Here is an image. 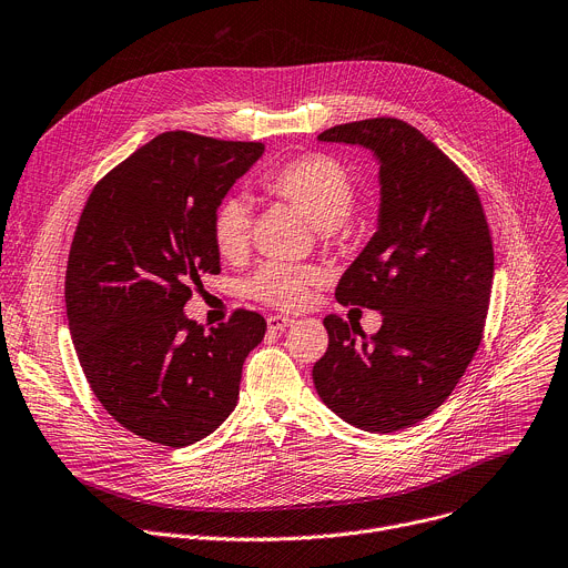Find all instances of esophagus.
<instances>
[{
	"instance_id": "esophagus-1",
	"label": "esophagus",
	"mask_w": 568,
	"mask_h": 568,
	"mask_svg": "<svg viewBox=\"0 0 568 568\" xmlns=\"http://www.w3.org/2000/svg\"><path fill=\"white\" fill-rule=\"evenodd\" d=\"M292 324H294V320L287 317V315H272V317H267L270 331H285V328L292 326Z\"/></svg>"
}]
</instances>
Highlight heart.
I'll return each mask as SVG.
<instances>
[{
	"label": "heart",
	"mask_w": 568,
	"mask_h": 568,
	"mask_svg": "<svg viewBox=\"0 0 568 568\" xmlns=\"http://www.w3.org/2000/svg\"><path fill=\"white\" fill-rule=\"evenodd\" d=\"M270 194L304 212L322 235H333L354 210L356 184L349 171L324 153L296 155L262 178ZM210 235L221 257L240 260L251 242V205L244 196L221 199L210 216ZM313 264L264 262L246 281V294L274 308H298L320 281Z\"/></svg>",
	"instance_id": "b5f03b06"
}]
</instances>
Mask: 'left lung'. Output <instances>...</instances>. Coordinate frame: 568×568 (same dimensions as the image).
<instances>
[{
	"label": "left lung",
	"mask_w": 568,
	"mask_h": 568,
	"mask_svg": "<svg viewBox=\"0 0 568 568\" xmlns=\"http://www.w3.org/2000/svg\"><path fill=\"white\" fill-rule=\"evenodd\" d=\"M379 160V229L339 278L335 298L384 315L365 335L326 315L328 349L313 367L322 402L365 432L418 425L455 390L484 335L494 240L473 180L413 125L382 116L317 136Z\"/></svg>",
	"instance_id": "obj_1"
}]
</instances>
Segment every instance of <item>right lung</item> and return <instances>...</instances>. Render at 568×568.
I'll use <instances>...</instances> for the list:
<instances>
[{"label":"right lung","mask_w":568,"mask_h":568,"mask_svg":"<svg viewBox=\"0 0 568 568\" xmlns=\"http://www.w3.org/2000/svg\"><path fill=\"white\" fill-rule=\"evenodd\" d=\"M262 153L260 141L164 132L82 210L65 267L72 343L106 413L150 443L192 445L229 418L267 331L246 308L210 331L182 313L201 276L221 272L212 210Z\"/></svg>","instance_id":"1"}]
</instances>
